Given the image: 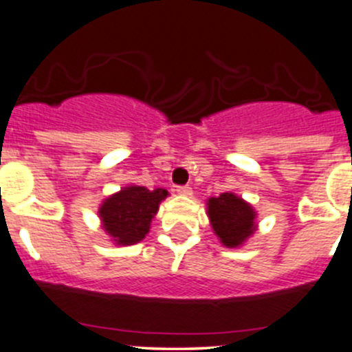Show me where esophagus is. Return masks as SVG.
I'll use <instances>...</instances> for the list:
<instances>
[{
	"label": "esophagus",
	"mask_w": 352,
	"mask_h": 352,
	"mask_svg": "<svg viewBox=\"0 0 352 352\" xmlns=\"http://www.w3.org/2000/svg\"><path fill=\"white\" fill-rule=\"evenodd\" d=\"M176 191L181 197H191V195H193V190H191L190 186H177Z\"/></svg>",
	"instance_id": "34e87169"
}]
</instances>
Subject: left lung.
<instances>
[{
	"label": "left lung",
	"instance_id": "1",
	"mask_svg": "<svg viewBox=\"0 0 352 352\" xmlns=\"http://www.w3.org/2000/svg\"><path fill=\"white\" fill-rule=\"evenodd\" d=\"M212 231L226 248H239L256 231V212L234 193H221L207 200Z\"/></svg>",
	"mask_w": 352,
	"mask_h": 352
}]
</instances>
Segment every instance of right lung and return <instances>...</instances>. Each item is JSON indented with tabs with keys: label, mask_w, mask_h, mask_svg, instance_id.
I'll return each mask as SVG.
<instances>
[{
	"label": "right lung",
	"mask_w": 352,
	"mask_h": 352,
	"mask_svg": "<svg viewBox=\"0 0 352 352\" xmlns=\"http://www.w3.org/2000/svg\"><path fill=\"white\" fill-rule=\"evenodd\" d=\"M168 195L164 188L147 190L138 184L123 186L120 191L104 198L100 204L97 212L100 228L114 245H137L148 234L152 219Z\"/></svg>",
	"instance_id": "add662e5"
}]
</instances>
